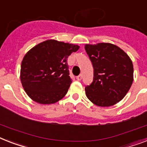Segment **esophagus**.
Returning a JSON list of instances; mask_svg holds the SVG:
<instances>
[{
  "label": "esophagus",
  "mask_w": 147,
  "mask_h": 147,
  "mask_svg": "<svg viewBox=\"0 0 147 147\" xmlns=\"http://www.w3.org/2000/svg\"><path fill=\"white\" fill-rule=\"evenodd\" d=\"M76 78H77L78 81H81V80L82 79V74H81V75H79L78 76H77V77H76Z\"/></svg>",
  "instance_id": "esophagus-1"
}]
</instances>
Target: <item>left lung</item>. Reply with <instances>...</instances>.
Listing matches in <instances>:
<instances>
[{"mask_svg":"<svg viewBox=\"0 0 147 147\" xmlns=\"http://www.w3.org/2000/svg\"><path fill=\"white\" fill-rule=\"evenodd\" d=\"M84 48L94 68V79L85 87L86 96L99 107L115 105L133 83L131 60L121 48L109 43L86 45Z\"/></svg>","mask_w":147,"mask_h":147,"instance_id":"8db88e82","label":"left lung"}]
</instances>
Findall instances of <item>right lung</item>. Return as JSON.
Instances as JSON below:
<instances>
[{"label":"right lung","mask_w":147,"mask_h":147,"mask_svg":"<svg viewBox=\"0 0 147 147\" xmlns=\"http://www.w3.org/2000/svg\"><path fill=\"white\" fill-rule=\"evenodd\" d=\"M79 46L47 40L32 48L21 64L20 79L28 96L40 104H51L67 94L71 83L67 59Z\"/></svg>","instance_id":"right-lung-1"}]
</instances>
